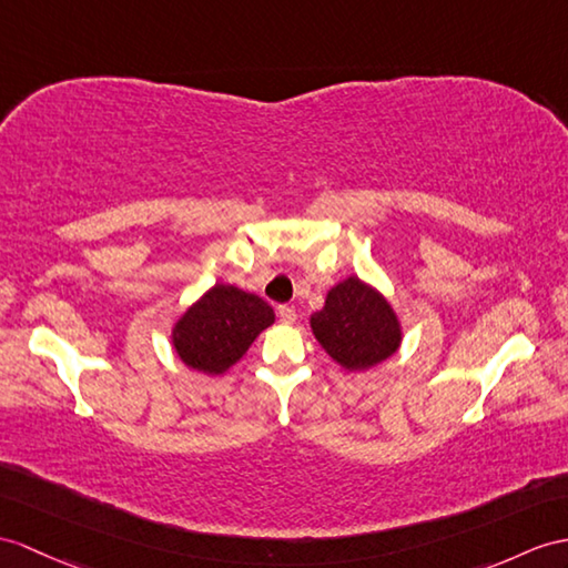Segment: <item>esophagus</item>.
I'll return each instance as SVG.
<instances>
[{
  "label": "esophagus",
  "instance_id": "esophagus-1",
  "mask_svg": "<svg viewBox=\"0 0 568 568\" xmlns=\"http://www.w3.org/2000/svg\"><path fill=\"white\" fill-rule=\"evenodd\" d=\"M276 315H280V321L286 323V325L296 323V308L294 306H280V308H276Z\"/></svg>",
  "mask_w": 568,
  "mask_h": 568
}]
</instances>
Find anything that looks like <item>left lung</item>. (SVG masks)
Instances as JSON below:
<instances>
[{"mask_svg":"<svg viewBox=\"0 0 568 568\" xmlns=\"http://www.w3.org/2000/svg\"><path fill=\"white\" fill-rule=\"evenodd\" d=\"M321 347L347 371H366L393 356L403 342L393 306L358 276L332 286L323 311L311 315Z\"/></svg>","mask_w":568,"mask_h":568,"instance_id":"obj_1","label":"left lung"}]
</instances>
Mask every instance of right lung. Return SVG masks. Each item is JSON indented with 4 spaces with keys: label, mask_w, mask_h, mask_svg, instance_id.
Wrapping results in <instances>:
<instances>
[{
    "label": "right lung",
    "mask_w": 568,
    "mask_h": 568,
    "mask_svg": "<svg viewBox=\"0 0 568 568\" xmlns=\"http://www.w3.org/2000/svg\"><path fill=\"white\" fill-rule=\"evenodd\" d=\"M272 323L274 311L260 296L214 284L173 325V347L187 368L221 376Z\"/></svg>",
    "instance_id": "obj_1"
}]
</instances>
